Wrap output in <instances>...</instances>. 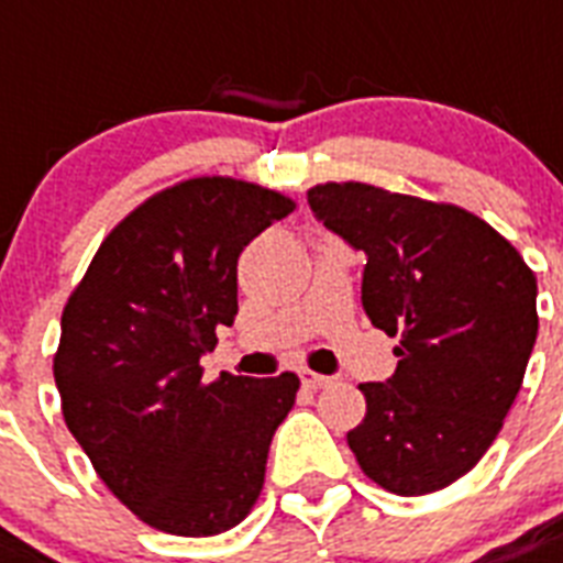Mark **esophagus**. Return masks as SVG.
<instances>
[{
  "mask_svg": "<svg viewBox=\"0 0 563 563\" xmlns=\"http://www.w3.org/2000/svg\"><path fill=\"white\" fill-rule=\"evenodd\" d=\"M300 378H303V385L309 387V390H321V387L332 385V378L321 376V373H312V369H303V373H300Z\"/></svg>",
  "mask_w": 563,
  "mask_h": 563,
  "instance_id": "esophagus-1",
  "label": "esophagus"
}]
</instances>
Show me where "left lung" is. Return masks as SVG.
I'll use <instances>...</instances> for the list:
<instances>
[{
	"label": "left lung",
	"mask_w": 563,
	"mask_h": 563,
	"mask_svg": "<svg viewBox=\"0 0 563 563\" xmlns=\"http://www.w3.org/2000/svg\"><path fill=\"white\" fill-rule=\"evenodd\" d=\"M318 222L364 251L361 303L399 335L387 382L358 390L346 433L361 472L401 497L468 474L504 428L538 338V283L515 245L468 210L361 181L314 185Z\"/></svg>",
	"instance_id": "left-lung-1"
}]
</instances>
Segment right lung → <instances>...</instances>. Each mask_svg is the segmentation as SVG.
Returning <instances> with one entry per match:
<instances>
[{
  "instance_id": "add662e5",
  "label": "right lung",
  "mask_w": 563,
  "mask_h": 563,
  "mask_svg": "<svg viewBox=\"0 0 563 563\" xmlns=\"http://www.w3.org/2000/svg\"><path fill=\"white\" fill-rule=\"evenodd\" d=\"M295 202L228 176L150 196L100 242L54 355L63 419L109 492L153 529L205 538L257 504L300 378L202 382L236 318V260Z\"/></svg>"
}]
</instances>
